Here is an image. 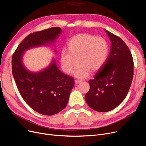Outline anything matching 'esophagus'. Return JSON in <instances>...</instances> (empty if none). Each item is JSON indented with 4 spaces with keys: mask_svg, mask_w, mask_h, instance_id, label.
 Masks as SVG:
<instances>
[{
    "mask_svg": "<svg viewBox=\"0 0 146 146\" xmlns=\"http://www.w3.org/2000/svg\"><path fill=\"white\" fill-rule=\"evenodd\" d=\"M75 83L76 84H79L80 82H82V80H79V79H76L75 80Z\"/></svg>",
    "mask_w": 146,
    "mask_h": 146,
    "instance_id": "34e87169",
    "label": "esophagus"
}]
</instances>
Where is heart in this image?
<instances>
[{
  "mask_svg": "<svg viewBox=\"0 0 146 146\" xmlns=\"http://www.w3.org/2000/svg\"><path fill=\"white\" fill-rule=\"evenodd\" d=\"M67 45L68 50L63 49L61 52V68L66 73L71 74L78 61L74 73L79 78L88 76L90 72L99 71L108 58L109 45L102 37L78 34L70 39Z\"/></svg>",
  "mask_w": 146,
  "mask_h": 146,
  "instance_id": "heart-1",
  "label": "heart"
}]
</instances>
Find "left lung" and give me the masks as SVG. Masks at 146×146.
<instances>
[{"label":"left lung","instance_id":"left-lung-1","mask_svg":"<svg viewBox=\"0 0 146 146\" xmlns=\"http://www.w3.org/2000/svg\"><path fill=\"white\" fill-rule=\"evenodd\" d=\"M111 46L105 64L89 80L90 89L85 95L88 105L94 110L107 112L115 109L129 90L134 75V61L123 40L107 31Z\"/></svg>","mask_w":146,"mask_h":146}]
</instances>
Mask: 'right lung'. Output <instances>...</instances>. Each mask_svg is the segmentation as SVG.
I'll use <instances>...</instances> for the list:
<instances>
[{
	"label": "right lung",
	"mask_w": 146,
	"mask_h": 146,
	"mask_svg": "<svg viewBox=\"0 0 146 146\" xmlns=\"http://www.w3.org/2000/svg\"><path fill=\"white\" fill-rule=\"evenodd\" d=\"M61 33V28L52 27L30 34L12 57V74L21 97L31 109L43 115L51 116L65 108L74 85V79L62 73L54 60L39 73L29 72L23 65L22 56L29 48L54 42Z\"/></svg>",
	"instance_id": "obj_1"
}]
</instances>
